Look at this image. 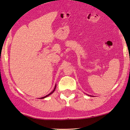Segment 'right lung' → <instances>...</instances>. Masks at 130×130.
<instances>
[{
  "label": "right lung",
  "mask_w": 130,
  "mask_h": 130,
  "mask_svg": "<svg viewBox=\"0 0 130 130\" xmlns=\"http://www.w3.org/2000/svg\"><path fill=\"white\" fill-rule=\"evenodd\" d=\"M55 88H56V85H55V88H54V89L53 90V91L52 92H51V93H50V94H47V95H46V96H45V97H42V98H41V99H44V98H45V97H47V96H48V95H50L51 93H53L54 92V90H55Z\"/></svg>",
  "instance_id": "right-lung-1"
}]
</instances>
